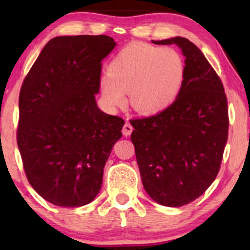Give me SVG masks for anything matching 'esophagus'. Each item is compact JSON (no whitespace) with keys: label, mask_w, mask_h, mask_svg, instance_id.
Listing matches in <instances>:
<instances>
[{"label":"esophagus","mask_w":250,"mask_h":250,"mask_svg":"<svg viewBox=\"0 0 250 250\" xmlns=\"http://www.w3.org/2000/svg\"><path fill=\"white\" fill-rule=\"evenodd\" d=\"M132 131H133V126L129 124V123H125V125L123 126V129H122L123 135L128 136L132 133Z\"/></svg>","instance_id":"1"}]
</instances>
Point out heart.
Here are the masks:
<instances>
[{
	"label": "heart",
	"instance_id": "1",
	"mask_svg": "<svg viewBox=\"0 0 250 250\" xmlns=\"http://www.w3.org/2000/svg\"><path fill=\"white\" fill-rule=\"evenodd\" d=\"M186 77V63L172 47L131 43L119 51L99 81L101 99L109 109L129 104L143 115H155L170 107L179 97Z\"/></svg>",
	"mask_w": 250,
	"mask_h": 250
}]
</instances>
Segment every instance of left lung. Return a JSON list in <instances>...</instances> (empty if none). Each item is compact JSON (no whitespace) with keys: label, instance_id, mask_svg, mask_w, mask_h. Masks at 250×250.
Segmentation results:
<instances>
[{"label":"left lung","instance_id":"1","mask_svg":"<svg viewBox=\"0 0 250 250\" xmlns=\"http://www.w3.org/2000/svg\"><path fill=\"white\" fill-rule=\"evenodd\" d=\"M152 43L182 50L186 77L170 107L132 119L131 140L146 193L163 206L180 207L217 176L228 141V101L216 71L192 42L176 36Z\"/></svg>","mask_w":250,"mask_h":250}]
</instances>
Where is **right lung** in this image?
Wrapping results in <instances>:
<instances>
[{
  "instance_id": "add662e5",
  "label": "right lung",
  "mask_w": 250,
  "mask_h": 250,
  "mask_svg": "<svg viewBox=\"0 0 250 250\" xmlns=\"http://www.w3.org/2000/svg\"><path fill=\"white\" fill-rule=\"evenodd\" d=\"M107 35L58 36L43 47L19 94L17 143L34 190L60 207L97 197L123 118L98 108L101 61L114 50Z\"/></svg>"
}]
</instances>
